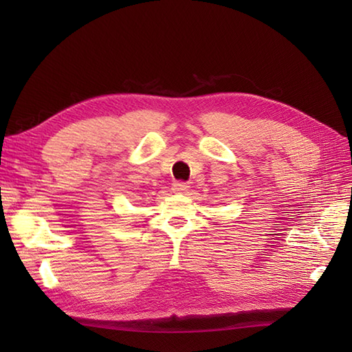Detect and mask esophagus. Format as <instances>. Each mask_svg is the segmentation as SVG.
Segmentation results:
<instances>
[{
	"mask_svg": "<svg viewBox=\"0 0 352 352\" xmlns=\"http://www.w3.org/2000/svg\"><path fill=\"white\" fill-rule=\"evenodd\" d=\"M188 189H189V186H188V183H184V182H175L174 184H172V190L177 192V193H183Z\"/></svg>",
	"mask_w": 352,
	"mask_h": 352,
	"instance_id": "esophagus-1",
	"label": "esophagus"
}]
</instances>
